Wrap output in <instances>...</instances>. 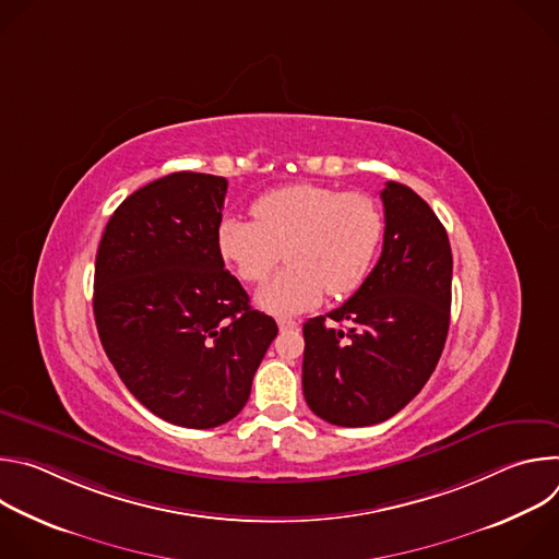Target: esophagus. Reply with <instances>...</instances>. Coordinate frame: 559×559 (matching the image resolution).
Instances as JSON below:
<instances>
[{"label": "esophagus", "instance_id": "obj_1", "mask_svg": "<svg viewBox=\"0 0 559 559\" xmlns=\"http://www.w3.org/2000/svg\"><path fill=\"white\" fill-rule=\"evenodd\" d=\"M276 323H278L281 332H287V330H296V328L300 325L298 321H294V318H287V316H278V318H276Z\"/></svg>", "mask_w": 559, "mask_h": 559}]
</instances>
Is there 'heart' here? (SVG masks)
Wrapping results in <instances>:
<instances>
[{
    "mask_svg": "<svg viewBox=\"0 0 559 559\" xmlns=\"http://www.w3.org/2000/svg\"><path fill=\"white\" fill-rule=\"evenodd\" d=\"M254 221L227 216L218 225L221 257L246 283H263L287 259V267L259 294L272 313H294L356 292L367 278L384 234L378 203L362 192H338L316 183H289L252 205Z\"/></svg>",
    "mask_w": 559,
    "mask_h": 559,
    "instance_id": "obj_1",
    "label": "heart"
}]
</instances>
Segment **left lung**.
<instances>
[{
    "label": "left lung",
    "instance_id": "8db88e82",
    "mask_svg": "<svg viewBox=\"0 0 559 559\" xmlns=\"http://www.w3.org/2000/svg\"><path fill=\"white\" fill-rule=\"evenodd\" d=\"M382 254L356 294L302 325V393L338 427L389 420L420 393L444 349L453 257L433 210L389 181ZM347 329L326 325V318Z\"/></svg>",
    "mask_w": 559,
    "mask_h": 559
}]
</instances>
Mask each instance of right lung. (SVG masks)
I'll list each match as a JSON object with an SVG mask.
<instances>
[{"label": "right lung", "mask_w": 559, "mask_h": 559, "mask_svg": "<svg viewBox=\"0 0 559 559\" xmlns=\"http://www.w3.org/2000/svg\"><path fill=\"white\" fill-rule=\"evenodd\" d=\"M227 181L175 173L110 216L95 263V323L119 378L166 423L212 429L250 397L278 334L223 263Z\"/></svg>", "instance_id": "obj_1"}]
</instances>
